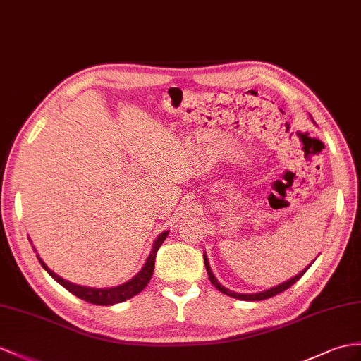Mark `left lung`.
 Returning a JSON list of instances; mask_svg holds the SVG:
<instances>
[{"label":"left lung","instance_id":"1","mask_svg":"<svg viewBox=\"0 0 361 361\" xmlns=\"http://www.w3.org/2000/svg\"><path fill=\"white\" fill-rule=\"evenodd\" d=\"M311 121L314 122V119H312V116H311ZM204 262H205V268H207V272H208V277H209V280H211V283H213L219 291L221 293H224L225 295H230V297H234V298H239V300H245V302H257V300H265V298H269V297H274V295H277V294H280V293H283V291H286V289L289 288V286H293L298 279H300L305 272L307 271V268H310L311 265H307L303 271H300L298 272L297 276H294V277H291L289 280H286V282H283V283H280V285H277V286H272V288H269V289H267V291H262V293H254V294H242V293H234V291H231V289H228V288H225L221 282H219V280L216 279V276L213 274V271H211V268H209V262H208V257H207V252H204Z\"/></svg>","mask_w":361,"mask_h":361}]
</instances>
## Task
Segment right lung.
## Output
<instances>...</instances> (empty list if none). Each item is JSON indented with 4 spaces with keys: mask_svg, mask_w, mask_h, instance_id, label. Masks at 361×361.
Returning a JSON list of instances; mask_svg holds the SVG:
<instances>
[{
    "mask_svg": "<svg viewBox=\"0 0 361 361\" xmlns=\"http://www.w3.org/2000/svg\"><path fill=\"white\" fill-rule=\"evenodd\" d=\"M170 231H164L159 235L156 237L154 242H153V247L150 254H148V257L144 263V267L140 268V271L135 277H131L128 282L118 285V286H111V288H92V286H82V285H76L68 282V280L59 277L56 272L51 271L46 263L42 262V259L37 254V257L41 263V267L46 269L50 277H54L56 282L64 286L67 291L72 293L73 295L82 298V300L93 303V305H101V306H111V305H116V303H122L128 300V298L135 297L136 294H139L142 289L148 285L150 282V279L153 276V271H154V259H156V252L157 250L161 248V245L164 243V240L166 239V235H169ZM37 251V250H35Z\"/></svg>",
    "mask_w": 361,
    "mask_h": 361,
    "instance_id": "add662e5",
    "label": "right lung"
}]
</instances>
